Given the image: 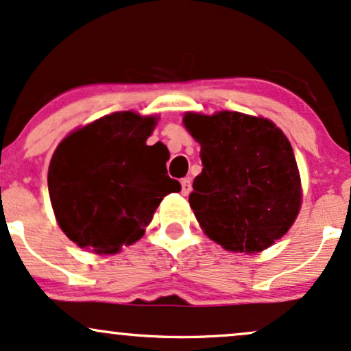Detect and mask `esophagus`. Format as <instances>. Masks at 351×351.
<instances>
[{"mask_svg": "<svg viewBox=\"0 0 351 351\" xmlns=\"http://www.w3.org/2000/svg\"><path fill=\"white\" fill-rule=\"evenodd\" d=\"M180 184H182V195H189L192 191V182L189 177H185V179L180 180Z\"/></svg>", "mask_w": 351, "mask_h": 351, "instance_id": "1", "label": "esophagus"}]
</instances>
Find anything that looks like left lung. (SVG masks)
<instances>
[{"mask_svg": "<svg viewBox=\"0 0 351 351\" xmlns=\"http://www.w3.org/2000/svg\"><path fill=\"white\" fill-rule=\"evenodd\" d=\"M184 125L202 147L189 204L208 238L256 253L284 237L300 208V179L282 131L237 111L187 113Z\"/></svg>", "mask_w": 351, "mask_h": 351, "instance_id": "8db88e82", "label": "left lung"}]
</instances>
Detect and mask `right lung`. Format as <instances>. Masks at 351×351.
Masks as SVG:
<instances>
[{"instance_id":"add662e5","label":"right lung","mask_w":351,"mask_h":351,"mask_svg":"<svg viewBox=\"0 0 351 351\" xmlns=\"http://www.w3.org/2000/svg\"><path fill=\"white\" fill-rule=\"evenodd\" d=\"M154 125L133 111L106 114L57 146L49 195L62 232L80 248L113 254L133 245L160 200L180 191L167 176L166 149L146 144Z\"/></svg>"}]
</instances>
